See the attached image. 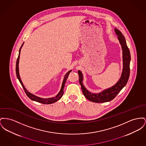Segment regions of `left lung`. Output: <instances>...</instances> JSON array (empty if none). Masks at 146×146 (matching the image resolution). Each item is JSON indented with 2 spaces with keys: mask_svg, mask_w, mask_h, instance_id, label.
Returning a JSON list of instances; mask_svg holds the SVG:
<instances>
[{
  "mask_svg": "<svg viewBox=\"0 0 146 146\" xmlns=\"http://www.w3.org/2000/svg\"><path fill=\"white\" fill-rule=\"evenodd\" d=\"M116 34L117 35L118 39L122 47V60H123V69L120 79L115 85L111 88L103 90V92L94 94L89 92L83 83V76L81 71L78 70L79 82L81 86L83 94L86 98L89 101L94 103H105L113 100L122 89L126 85L129 80L130 69L129 63L131 60V55L129 48L127 46L126 40L124 36L117 29H115Z\"/></svg>",
  "mask_w": 146,
  "mask_h": 146,
  "instance_id": "1",
  "label": "left lung"
}]
</instances>
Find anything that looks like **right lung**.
<instances>
[{"label":"right lung","instance_id":"add662e5","mask_svg":"<svg viewBox=\"0 0 146 146\" xmlns=\"http://www.w3.org/2000/svg\"><path fill=\"white\" fill-rule=\"evenodd\" d=\"M23 44L21 45L20 50H19V56H18V57H17V63H16V74H17V79H19L20 83H21V86H23L24 90H25V92L26 93V94L27 95V96L30 99H31L33 101H35L36 102H38V103H42L43 104H52V103H55L57 101H58V100H60V98H62V95L64 93V86H65V84H66V82L67 81V78L68 77L69 74V73L72 71V70H69V72H68L65 75L64 79H63V83H62V86H61V89H60V92L58 93V94L55 97H53V98H46V99H44V98H40V97H38L35 95L31 94V93H30L26 88L25 87V86H24L22 81H21V79L20 78V75H19V58H20V51H21V49L22 48V46H23Z\"/></svg>","mask_w":146,"mask_h":146}]
</instances>
